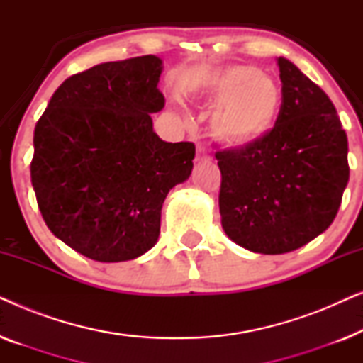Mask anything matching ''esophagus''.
Here are the masks:
<instances>
[{"label": "esophagus", "mask_w": 363, "mask_h": 363, "mask_svg": "<svg viewBox=\"0 0 363 363\" xmlns=\"http://www.w3.org/2000/svg\"><path fill=\"white\" fill-rule=\"evenodd\" d=\"M196 162H206L208 160V153L205 152V148L201 147H196V157H195Z\"/></svg>", "instance_id": "34e87169"}]
</instances>
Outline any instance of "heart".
Returning a JSON list of instances; mask_svg holds the SVG:
<instances>
[{
	"instance_id": "obj_1",
	"label": "heart",
	"mask_w": 363,
	"mask_h": 363,
	"mask_svg": "<svg viewBox=\"0 0 363 363\" xmlns=\"http://www.w3.org/2000/svg\"><path fill=\"white\" fill-rule=\"evenodd\" d=\"M211 116V137L228 150L259 145L274 130L282 106L281 84L267 72L247 64L213 71L193 91Z\"/></svg>"
}]
</instances>
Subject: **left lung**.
<instances>
[{
  "instance_id": "left-lung-1",
  "label": "left lung",
  "mask_w": 363,
  "mask_h": 363,
  "mask_svg": "<svg viewBox=\"0 0 363 363\" xmlns=\"http://www.w3.org/2000/svg\"><path fill=\"white\" fill-rule=\"evenodd\" d=\"M282 106L274 130L247 150L216 153L226 236L261 255H284L332 225L349 183V142L330 99L277 57Z\"/></svg>"
}]
</instances>
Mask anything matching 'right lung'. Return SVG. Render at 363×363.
<instances>
[{"instance_id":"obj_1","label":"right lung","mask_w":363,"mask_h":363,"mask_svg":"<svg viewBox=\"0 0 363 363\" xmlns=\"http://www.w3.org/2000/svg\"><path fill=\"white\" fill-rule=\"evenodd\" d=\"M163 61L102 62L64 81L34 128L31 183L54 236L99 262L157 245L163 201L193 170L195 145L168 143L152 113Z\"/></svg>"}]
</instances>
